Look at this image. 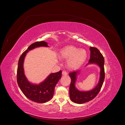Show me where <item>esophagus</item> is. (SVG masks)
<instances>
[{
	"instance_id": "34e87169",
	"label": "esophagus",
	"mask_w": 125,
	"mask_h": 125,
	"mask_svg": "<svg viewBox=\"0 0 125 125\" xmlns=\"http://www.w3.org/2000/svg\"><path fill=\"white\" fill-rule=\"evenodd\" d=\"M67 74H68V73H67V72H66V71H63V72H62V75H63L66 76V75H67Z\"/></svg>"
}]
</instances>
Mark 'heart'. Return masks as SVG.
<instances>
[{
	"label": "heart",
	"instance_id": "b5f03b06",
	"mask_svg": "<svg viewBox=\"0 0 125 125\" xmlns=\"http://www.w3.org/2000/svg\"><path fill=\"white\" fill-rule=\"evenodd\" d=\"M86 56V52L84 49H79L72 45L64 47L59 53L60 59H68L67 66L71 69H76L82 65L85 61Z\"/></svg>",
	"mask_w": 125,
	"mask_h": 125
}]
</instances>
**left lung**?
Wrapping results in <instances>:
<instances>
[{
	"instance_id": "left-lung-1",
	"label": "left lung",
	"mask_w": 125,
	"mask_h": 125,
	"mask_svg": "<svg viewBox=\"0 0 125 125\" xmlns=\"http://www.w3.org/2000/svg\"><path fill=\"white\" fill-rule=\"evenodd\" d=\"M91 56L88 63H94L98 65L100 68V79L98 84L93 90L88 92H81L78 90L75 87V82L77 74L79 71H74L69 73L71 79V82L69 88V95L71 100L74 103L83 104L93 99L98 94L102 86L104 78V59L99 50L96 47H90Z\"/></svg>"
}]
</instances>
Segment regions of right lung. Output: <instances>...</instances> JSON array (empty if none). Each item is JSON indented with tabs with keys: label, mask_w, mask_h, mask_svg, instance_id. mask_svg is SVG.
Here are the masks:
<instances>
[{
	"label": "right lung",
	"mask_w": 125,
	"mask_h": 125,
	"mask_svg": "<svg viewBox=\"0 0 125 125\" xmlns=\"http://www.w3.org/2000/svg\"><path fill=\"white\" fill-rule=\"evenodd\" d=\"M40 46H48L45 42H37L30 45L22 53L18 65L17 81L21 91L28 98L35 102L43 103L52 98L55 87L61 78L62 71L60 70L58 72L50 74L45 81L39 84H33L28 81L24 72L23 63L25 57L29 51Z\"/></svg>",
	"instance_id": "obj_1"
}]
</instances>
